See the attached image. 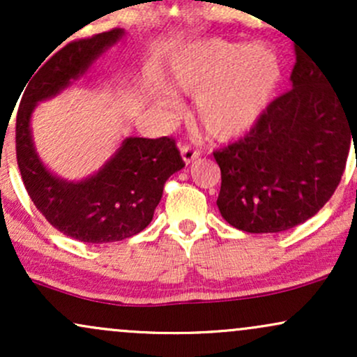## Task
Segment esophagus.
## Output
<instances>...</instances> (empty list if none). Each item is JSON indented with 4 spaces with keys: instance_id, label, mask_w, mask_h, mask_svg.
Segmentation results:
<instances>
[{
    "instance_id": "obj_1",
    "label": "esophagus",
    "mask_w": 357,
    "mask_h": 357,
    "mask_svg": "<svg viewBox=\"0 0 357 357\" xmlns=\"http://www.w3.org/2000/svg\"><path fill=\"white\" fill-rule=\"evenodd\" d=\"M199 154H202V153H199L198 149H195V147L190 146V144H183L181 146V155H183V159H184V162H186V165H190V162L195 161V159H198Z\"/></svg>"
}]
</instances>
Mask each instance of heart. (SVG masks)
Returning a JSON list of instances; mask_svg holds the SVG:
<instances>
[{
  "label": "heart",
  "mask_w": 357,
  "mask_h": 357,
  "mask_svg": "<svg viewBox=\"0 0 357 357\" xmlns=\"http://www.w3.org/2000/svg\"><path fill=\"white\" fill-rule=\"evenodd\" d=\"M173 84L196 96L204 132L228 141L248 130L280 84L282 65L264 45L208 40L184 52L171 68Z\"/></svg>",
  "instance_id": "obj_1"
}]
</instances>
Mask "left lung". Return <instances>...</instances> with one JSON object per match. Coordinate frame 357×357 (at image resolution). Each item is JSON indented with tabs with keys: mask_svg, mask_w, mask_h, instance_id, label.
I'll return each mask as SVG.
<instances>
[{
	"mask_svg": "<svg viewBox=\"0 0 357 357\" xmlns=\"http://www.w3.org/2000/svg\"><path fill=\"white\" fill-rule=\"evenodd\" d=\"M292 90L270 102L240 141L213 153L221 216L241 231L278 233L314 216L341 183L357 136V99L341 96L296 47Z\"/></svg>",
	"mask_w": 357,
	"mask_h": 357,
	"instance_id": "obj_1",
	"label": "left lung"
}]
</instances>
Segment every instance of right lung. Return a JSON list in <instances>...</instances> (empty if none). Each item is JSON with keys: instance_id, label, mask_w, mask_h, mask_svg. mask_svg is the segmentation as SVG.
Masks as SVG:
<instances>
[{"instance_id": "1", "label": "right lung", "mask_w": 357, "mask_h": 357, "mask_svg": "<svg viewBox=\"0 0 357 357\" xmlns=\"http://www.w3.org/2000/svg\"><path fill=\"white\" fill-rule=\"evenodd\" d=\"M122 35L114 28L75 40L43 60L24 85L16 114V159L31 202L53 228L85 243L126 240L144 230L165 183L184 167L173 137H127L99 173L77 183L53 176L36 154L30 129L36 104L67 87Z\"/></svg>"}]
</instances>
